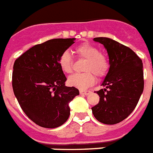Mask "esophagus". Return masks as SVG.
Instances as JSON below:
<instances>
[{
	"label": "esophagus",
	"mask_w": 153,
	"mask_h": 153,
	"mask_svg": "<svg viewBox=\"0 0 153 153\" xmlns=\"http://www.w3.org/2000/svg\"><path fill=\"white\" fill-rule=\"evenodd\" d=\"M90 92H91L89 90H80L81 95H85V96H87V95L89 94Z\"/></svg>",
	"instance_id": "34e87169"
}]
</instances>
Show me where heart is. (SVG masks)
Segmentation results:
<instances>
[{"label":"heart","instance_id":"heart-1","mask_svg":"<svg viewBox=\"0 0 153 153\" xmlns=\"http://www.w3.org/2000/svg\"><path fill=\"white\" fill-rule=\"evenodd\" d=\"M75 52L79 57L85 59L83 70L84 72L75 73L68 79L71 86L85 89L88 88L96 81V74L102 78L107 73L109 69L108 60L104 55L100 53L99 49L89 43H82L75 48ZM60 68L65 73H70L72 70V58L70 53L65 51L61 53L58 59Z\"/></svg>","mask_w":153,"mask_h":153}]
</instances>
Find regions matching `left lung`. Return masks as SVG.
Returning a JSON list of instances; mask_svg holds the SVG:
<instances>
[{"label":"left lung","instance_id":"left-lung-1","mask_svg":"<svg viewBox=\"0 0 153 153\" xmlns=\"http://www.w3.org/2000/svg\"><path fill=\"white\" fill-rule=\"evenodd\" d=\"M93 40L104 46L110 68L96 92L100 102L92 107V114L102 124H115L124 120L134 110L144 88L142 60L129 47L106 37Z\"/></svg>","mask_w":153,"mask_h":153}]
</instances>
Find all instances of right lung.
Wrapping results in <instances>:
<instances>
[{"label":"right lung","mask_w":153,"mask_h":153,"mask_svg":"<svg viewBox=\"0 0 153 153\" xmlns=\"http://www.w3.org/2000/svg\"><path fill=\"white\" fill-rule=\"evenodd\" d=\"M74 38L53 39L35 45L15 60L12 87L21 108L39 126L54 128L70 115L69 102L79 91L65 86L67 79L58 65L61 53Z\"/></svg>","instance_id":"obj_1"}]
</instances>
